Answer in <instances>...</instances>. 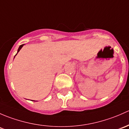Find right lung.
Here are the masks:
<instances>
[{"instance_id": "obj_1", "label": "right lung", "mask_w": 129, "mask_h": 129, "mask_svg": "<svg viewBox=\"0 0 129 129\" xmlns=\"http://www.w3.org/2000/svg\"><path fill=\"white\" fill-rule=\"evenodd\" d=\"M24 45H25V44H21V45H20V46H19V47H18V51H17V54H18V52H19V51H20V49H21V48H22V47ZM17 54H16V55H17ZM16 55H15V57L16 56ZM15 57H14V58H15Z\"/></svg>"}]
</instances>
